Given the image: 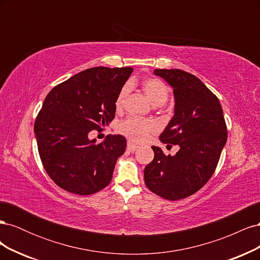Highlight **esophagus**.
Wrapping results in <instances>:
<instances>
[{
	"label": "esophagus",
	"instance_id": "1",
	"mask_svg": "<svg viewBox=\"0 0 260 260\" xmlns=\"http://www.w3.org/2000/svg\"><path fill=\"white\" fill-rule=\"evenodd\" d=\"M127 149H128V151H130V152H136L137 149H138V146L135 145V144H132L131 142H129L128 145H127Z\"/></svg>",
	"mask_w": 260,
	"mask_h": 260
}]
</instances>
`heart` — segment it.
Instances as JSON below:
<instances>
[{
	"mask_svg": "<svg viewBox=\"0 0 260 260\" xmlns=\"http://www.w3.org/2000/svg\"><path fill=\"white\" fill-rule=\"evenodd\" d=\"M131 90V85L129 83L124 84L119 91L115 102V106L117 111L122 109L125 100H127ZM142 90L147 100L155 106H160L166 103L169 96V89L164 81L158 78H148L142 82ZM117 130L124 137H127L136 143H142L152 133L156 132L157 125L152 120L138 119V118L129 117L127 119L122 120L118 124Z\"/></svg>",
	"mask_w": 260,
	"mask_h": 260,
	"instance_id": "b5f03b06",
	"label": "heart"
}]
</instances>
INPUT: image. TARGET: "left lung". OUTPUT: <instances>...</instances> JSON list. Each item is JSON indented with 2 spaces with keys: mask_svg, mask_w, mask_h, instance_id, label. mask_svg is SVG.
Listing matches in <instances>:
<instances>
[{
  "mask_svg": "<svg viewBox=\"0 0 260 260\" xmlns=\"http://www.w3.org/2000/svg\"><path fill=\"white\" fill-rule=\"evenodd\" d=\"M174 89L175 115L159 140L179 146L175 156L152 146L154 159L144 169L153 193L169 201L187 198L207 183L218 165L228 132L218 98L198 77L180 69H155Z\"/></svg>",
  "mask_w": 260,
  "mask_h": 260,
  "instance_id": "left-lung-1",
  "label": "left lung"
}]
</instances>
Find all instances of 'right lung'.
<instances>
[{"label": "right lung", "instance_id": "obj_1", "mask_svg": "<svg viewBox=\"0 0 260 260\" xmlns=\"http://www.w3.org/2000/svg\"><path fill=\"white\" fill-rule=\"evenodd\" d=\"M131 67H94L57 84L46 95L35 121L43 167L65 191L90 195L109 184L127 140L109 135L101 143L90 140L115 118L118 93Z\"/></svg>", "mask_w": 260, "mask_h": 260}]
</instances>
